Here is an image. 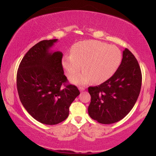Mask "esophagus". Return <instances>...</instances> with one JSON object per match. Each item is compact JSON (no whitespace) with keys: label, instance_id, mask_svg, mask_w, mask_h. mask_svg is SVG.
Listing matches in <instances>:
<instances>
[{"label":"esophagus","instance_id":"obj_1","mask_svg":"<svg viewBox=\"0 0 156 156\" xmlns=\"http://www.w3.org/2000/svg\"><path fill=\"white\" fill-rule=\"evenodd\" d=\"M79 89H80V91H83L84 89H85V88H84V87H79Z\"/></svg>","mask_w":156,"mask_h":156}]
</instances>
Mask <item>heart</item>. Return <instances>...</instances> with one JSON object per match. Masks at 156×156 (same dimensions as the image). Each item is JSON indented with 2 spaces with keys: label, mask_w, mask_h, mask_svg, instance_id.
Wrapping results in <instances>:
<instances>
[{
  "label": "heart",
  "mask_w": 156,
  "mask_h": 156,
  "mask_svg": "<svg viewBox=\"0 0 156 156\" xmlns=\"http://www.w3.org/2000/svg\"><path fill=\"white\" fill-rule=\"evenodd\" d=\"M122 60V54L117 47L96 41H86L73 47L71 54L62 59V67L74 84L83 85L92 80L102 83L113 75Z\"/></svg>",
  "instance_id": "1"
}]
</instances>
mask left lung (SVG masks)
<instances>
[{
	"label": "left lung",
	"instance_id": "obj_1",
	"mask_svg": "<svg viewBox=\"0 0 156 156\" xmlns=\"http://www.w3.org/2000/svg\"><path fill=\"white\" fill-rule=\"evenodd\" d=\"M141 84L140 67L133 54L126 48L114 74L100 85L88 88L91 95L89 116L105 125L122 120L136 102Z\"/></svg>",
	"mask_w": 156,
	"mask_h": 156
}]
</instances>
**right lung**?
Instances as JSON below:
<instances>
[{
  "label": "right lung",
  "mask_w": 156,
  "mask_h": 156,
  "mask_svg": "<svg viewBox=\"0 0 156 156\" xmlns=\"http://www.w3.org/2000/svg\"><path fill=\"white\" fill-rule=\"evenodd\" d=\"M57 41L44 40L31 47L21 60L16 76L23 107L34 119L49 125L64 121L71 104L80 94L77 87L67 84L62 53L49 51Z\"/></svg>",
  "instance_id": "right-lung-1"
}]
</instances>
